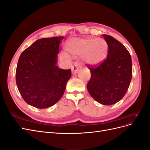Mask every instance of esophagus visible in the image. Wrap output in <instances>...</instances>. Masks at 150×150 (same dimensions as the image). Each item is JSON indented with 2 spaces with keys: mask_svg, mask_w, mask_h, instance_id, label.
<instances>
[{
  "mask_svg": "<svg viewBox=\"0 0 150 150\" xmlns=\"http://www.w3.org/2000/svg\"><path fill=\"white\" fill-rule=\"evenodd\" d=\"M81 68V66L78 63H75L74 65L72 67V73L76 74L78 71Z\"/></svg>",
  "mask_w": 150,
  "mask_h": 150,
  "instance_id": "obj_1",
  "label": "esophagus"
}]
</instances>
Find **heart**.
Listing matches in <instances>:
<instances>
[{"mask_svg": "<svg viewBox=\"0 0 150 150\" xmlns=\"http://www.w3.org/2000/svg\"><path fill=\"white\" fill-rule=\"evenodd\" d=\"M108 46L102 38H75L71 39L66 46V51L72 55H83L88 64L96 65L106 57Z\"/></svg>", "mask_w": 150, "mask_h": 150, "instance_id": "heart-1", "label": "heart"}]
</instances>
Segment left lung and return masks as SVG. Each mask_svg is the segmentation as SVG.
I'll return each instance as SVG.
<instances>
[{"instance_id":"1","label":"left lung","mask_w":150,"mask_h":150,"mask_svg":"<svg viewBox=\"0 0 150 150\" xmlns=\"http://www.w3.org/2000/svg\"><path fill=\"white\" fill-rule=\"evenodd\" d=\"M108 46L107 57L101 64H88L91 78L87 89L99 103L112 105L124 97L132 78V61L126 48L112 36L103 34Z\"/></svg>"}]
</instances>
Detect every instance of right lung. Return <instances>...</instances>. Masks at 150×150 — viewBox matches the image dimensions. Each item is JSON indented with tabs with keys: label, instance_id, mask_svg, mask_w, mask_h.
<instances>
[{
	"label": "right lung",
	"instance_id": "1",
	"mask_svg": "<svg viewBox=\"0 0 150 150\" xmlns=\"http://www.w3.org/2000/svg\"><path fill=\"white\" fill-rule=\"evenodd\" d=\"M64 37L42 38L22 52L16 80L19 91L29 105L44 109L55 104L64 93L71 69H59L57 56Z\"/></svg>",
	"mask_w": 150,
	"mask_h": 150
}]
</instances>
